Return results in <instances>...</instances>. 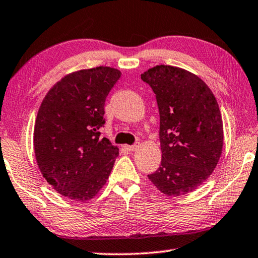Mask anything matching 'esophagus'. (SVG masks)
Instances as JSON below:
<instances>
[{
    "label": "esophagus",
    "mask_w": 258,
    "mask_h": 258,
    "mask_svg": "<svg viewBox=\"0 0 258 258\" xmlns=\"http://www.w3.org/2000/svg\"><path fill=\"white\" fill-rule=\"evenodd\" d=\"M138 147H139V143H135L134 145H129V146H126V148H128V150H129V151H132V152L136 151Z\"/></svg>",
    "instance_id": "obj_1"
}]
</instances>
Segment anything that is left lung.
Here are the masks:
<instances>
[{
  "instance_id": "obj_1",
  "label": "left lung",
  "mask_w": 258,
  "mask_h": 258,
  "mask_svg": "<svg viewBox=\"0 0 258 258\" xmlns=\"http://www.w3.org/2000/svg\"><path fill=\"white\" fill-rule=\"evenodd\" d=\"M160 112V168L148 179L168 196L194 191L213 172L223 146L219 104L204 81L187 70L156 66L142 75Z\"/></svg>"
}]
</instances>
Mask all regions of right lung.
I'll return each instance as SVG.
<instances>
[{
    "instance_id": "1",
    "label": "right lung",
    "mask_w": 258,
    "mask_h": 258,
    "mask_svg": "<svg viewBox=\"0 0 258 258\" xmlns=\"http://www.w3.org/2000/svg\"><path fill=\"white\" fill-rule=\"evenodd\" d=\"M121 72L97 67L66 76L38 110L34 148L38 168L62 196L85 202L105 184L119 148L101 137L104 105Z\"/></svg>"
}]
</instances>
